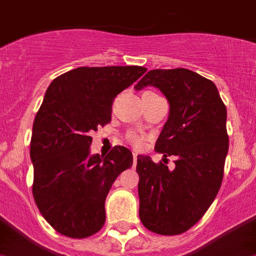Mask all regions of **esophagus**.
<instances>
[{
	"label": "esophagus",
	"instance_id": "1",
	"mask_svg": "<svg viewBox=\"0 0 256 256\" xmlns=\"http://www.w3.org/2000/svg\"><path fill=\"white\" fill-rule=\"evenodd\" d=\"M136 160H138V154L132 152V162H134V164H136Z\"/></svg>",
	"mask_w": 256,
	"mask_h": 256
}]
</instances>
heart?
<instances>
[{"instance_id": "b5f03b06", "label": "heart", "mask_w": 256, "mask_h": 256, "mask_svg": "<svg viewBox=\"0 0 256 256\" xmlns=\"http://www.w3.org/2000/svg\"><path fill=\"white\" fill-rule=\"evenodd\" d=\"M130 142H132L135 147H142L143 146V138L138 134H132V136H130Z\"/></svg>"}]
</instances>
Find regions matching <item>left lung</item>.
Masks as SVG:
<instances>
[{"mask_svg": "<svg viewBox=\"0 0 256 256\" xmlns=\"http://www.w3.org/2000/svg\"><path fill=\"white\" fill-rule=\"evenodd\" d=\"M146 86L159 89L170 104L155 150L178 160L168 170L138 155L139 218L151 232L176 236L200 221L220 190L229 150L228 113L214 82L186 68L150 70L134 89Z\"/></svg>", "mask_w": 256, "mask_h": 256, "instance_id": "1", "label": "left lung"}]
</instances>
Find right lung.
I'll return each mask as SVG.
<instances>
[{"label":"right lung","instance_id":"add662e5","mask_svg":"<svg viewBox=\"0 0 256 256\" xmlns=\"http://www.w3.org/2000/svg\"><path fill=\"white\" fill-rule=\"evenodd\" d=\"M147 68L80 67L60 74L46 90L32 124V194L44 220L60 234L86 238L105 224V200L132 154L116 146L90 154L92 132L112 120L116 96Z\"/></svg>","mask_w":256,"mask_h":256}]
</instances>
